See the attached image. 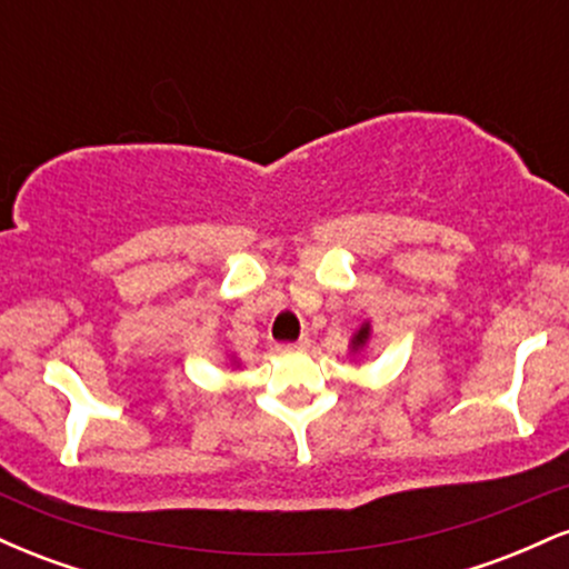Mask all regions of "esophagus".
<instances>
[{
  "label": "esophagus",
  "instance_id": "1",
  "mask_svg": "<svg viewBox=\"0 0 569 569\" xmlns=\"http://www.w3.org/2000/svg\"><path fill=\"white\" fill-rule=\"evenodd\" d=\"M305 348H310V337H299L297 342H283V345H278V350L280 352H289V350H305Z\"/></svg>",
  "mask_w": 569,
  "mask_h": 569
}]
</instances>
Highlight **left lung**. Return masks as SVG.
I'll return each instance as SVG.
<instances>
[{
    "mask_svg": "<svg viewBox=\"0 0 569 569\" xmlns=\"http://www.w3.org/2000/svg\"><path fill=\"white\" fill-rule=\"evenodd\" d=\"M369 339H371V323L363 321L361 329H356V335H352V339H350V352H352V356H358V352L367 348Z\"/></svg>",
    "mask_w": 569,
    "mask_h": 569,
    "instance_id": "8db88e82",
    "label": "left lung"
}]
</instances>
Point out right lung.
Returning a JSON list of instances; mask_svg holds the SVG:
<instances>
[{
	"mask_svg": "<svg viewBox=\"0 0 569 569\" xmlns=\"http://www.w3.org/2000/svg\"><path fill=\"white\" fill-rule=\"evenodd\" d=\"M230 363H232V367H238V361H234V358H230Z\"/></svg>",
	"mask_w": 569,
	"mask_h": 569,
	"instance_id": "obj_1",
	"label": "right lung"
}]
</instances>
